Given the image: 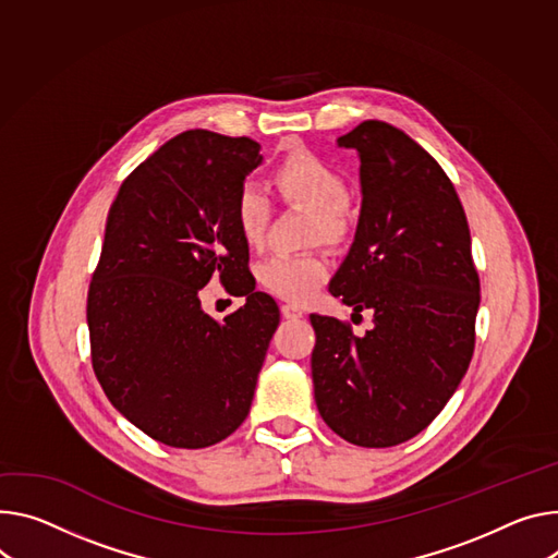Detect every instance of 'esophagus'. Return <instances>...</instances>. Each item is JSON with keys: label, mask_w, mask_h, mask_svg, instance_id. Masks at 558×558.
Instances as JSON below:
<instances>
[{"label": "esophagus", "mask_w": 558, "mask_h": 558, "mask_svg": "<svg viewBox=\"0 0 558 558\" xmlns=\"http://www.w3.org/2000/svg\"><path fill=\"white\" fill-rule=\"evenodd\" d=\"M280 312H282V316H284L287 320H298V318L305 316V312H302L298 305H282Z\"/></svg>", "instance_id": "obj_1"}]
</instances>
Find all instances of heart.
Returning a JSON list of instances; mask_svg holds the SVG:
<instances>
[{
	"mask_svg": "<svg viewBox=\"0 0 558 558\" xmlns=\"http://www.w3.org/2000/svg\"><path fill=\"white\" fill-rule=\"evenodd\" d=\"M274 182L289 202L314 211V238L338 244L349 235V184L331 162L312 150H293L278 165ZM235 225L248 246H258L265 240L269 202L260 186L248 182L238 191ZM327 276L329 265L316 253H302V256L278 253L258 269L260 284L274 295L291 302L312 298Z\"/></svg>",
	"mask_w": 558,
	"mask_h": 558,
	"instance_id": "obj_1",
	"label": "heart"
}]
</instances>
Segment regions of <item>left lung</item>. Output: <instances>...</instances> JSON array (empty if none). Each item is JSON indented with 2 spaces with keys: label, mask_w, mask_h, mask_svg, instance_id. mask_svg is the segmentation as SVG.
<instances>
[{
  "label": "left lung",
  "mask_w": 558,
  "mask_h": 558,
  "mask_svg": "<svg viewBox=\"0 0 558 558\" xmlns=\"http://www.w3.org/2000/svg\"><path fill=\"white\" fill-rule=\"evenodd\" d=\"M338 146L361 158V218L329 282L374 327L312 314L314 396L323 421L361 447L421 434L461 385L481 302L468 218L440 165L408 133L367 120Z\"/></svg>",
  "instance_id": "left-lung-1"
}]
</instances>
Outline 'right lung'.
<instances>
[{
  "label": "right lung",
  "mask_w": 558,
  "mask_h": 558,
  "mask_svg": "<svg viewBox=\"0 0 558 558\" xmlns=\"http://www.w3.org/2000/svg\"><path fill=\"white\" fill-rule=\"evenodd\" d=\"M260 162L248 137L184 131L122 182L107 218L86 305L93 369L113 408L169 447H209L242 425L280 323L253 291L235 225ZM214 272L247 295L225 324L198 305Z\"/></svg>",
  "instance_id": "obj_1"
}]
</instances>
